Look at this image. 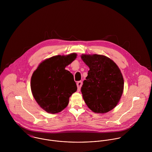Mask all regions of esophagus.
Masks as SVG:
<instances>
[{
    "label": "esophagus",
    "instance_id": "obj_1",
    "mask_svg": "<svg viewBox=\"0 0 152 152\" xmlns=\"http://www.w3.org/2000/svg\"><path fill=\"white\" fill-rule=\"evenodd\" d=\"M82 85H83L82 81H80L77 82V88H78V91H80V89H81V87L82 86Z\"/></svg>",
    "mask_w": 152,
    "mask_h": 152
}]
</instances>
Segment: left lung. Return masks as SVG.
Listing matches in <instances>:
<instances>
[{
    "instance_id": "1",
    "label": "left lung",
    "mask_w": 152,
    "mask_h": 152,
    "mask_svg": "<svg viewBox=\"0 0 152 152\" xmlns=\"http://www.w3.org/2000/svg\"><path fill=\"white\" fill-rule=\"evenodd\" d=\"M81 58L89 68L81 89L85 102L95 113H107L117 105L122 95V74L106 56L83 54Z\"/></svg>"
}]
</instances>
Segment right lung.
<instances>
[{
    "label": "right lung",
    "mask_w": 152,
    "mask_h": 152,
    "mask_svg": "<svg viewBox=\"0 0 152 152\" xmlns=\"http://www.w3.org/2000/svg\"><path fill=\"white\" fill-rule=\"evenodd\" d=\"M77 54L57 56L43 61L33 72L31 89L37 104L48 113H57L68 105L77 87L73 75L65 69Z\"/></svg>",
    "instance_id": "1"
}]
</instances>
